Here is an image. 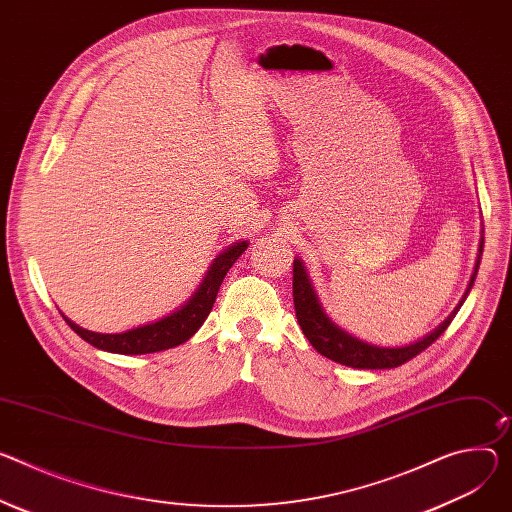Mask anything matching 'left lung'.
Returning a JSON list of instances; mask_svg holds the SVG:
<instances>
[{
  "instance_id": "obj_1",
  "label": "left lung",
  "mask_w": 512,
  "mask_h": 512,
  "mask_svg": "<svg viewBox=\"0 0 512 512\" xmlns=\"http://www.w3.org/2000/svg\"><path fill=\"white\" fill-rule=\"evenodd\" d=\"M480 253H482V245H480ZM478 271V265H476ZM476 271L472 275L470 288L474 286L476 280ZM294 308H296V318L302 327V333L306 335V339L310 341V345L324 357H329L341 365H349V367H357V369H390V367H398L406 361H410L412 357H416L421 351H425L429 345H433L451 324L453 316L457 314L459 306L466 300V296L461 298L459 306L453 310V314L439 324V327L429 333L427 337H423L421 341H416L412 345L406 347H376V345H367L363 341H359L357 337H351L349 333H345L343 329H339L337 324L324 314L312 284L306 275V269L302 265L300 259H294Z\"/></svg>"
}]
</instances>
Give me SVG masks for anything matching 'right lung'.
Returning <instances> with one entry per match:
<instances>
[{
	"mask_svg": "<svg viewBox=\"0 0 512 512\" xmlns=\"http://www.w3.org/2000/svg\"><path fill=\"white\" fill-rule=\"evenodd\" d=\"M245 249H247V243L241 241L228 247L224 253H220L212 263L210 271L206 273L198 292L190 298L188 304L157 322L145 324V327H138L118 335H102V333L85 331L77 327V324L71 322L69 318L65 316L63 318L83 341L102 351L122 353V355H143V353H157V351L177 347L188 341L202 327V322L208 318L216 302V294L220 290L226 271L243 255Z\"/></svg>",
	"mask_w": 512,
	"mask_h": 512,
	"instance_id": "1",
	"label": "right lung"
}]
</instances>
